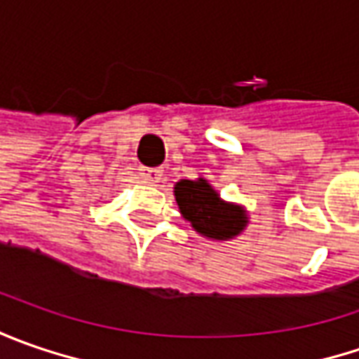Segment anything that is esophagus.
Returning <instances> with one entry per match:
<instances>
[{"mask_svg":"<svg viewBox=\"0 0 359 359\" xmlns=\"http://www.w3.org/2000/svg\"><path fill=\"white\" fill-rule=\"evenodd\" d=\"M140 175L149 186H158L161 182V170L159 168H140Z\"/></svg>","mask_w":359,"mask_h":359,"instance_id":"esophagus-1","label":"esophagus"}]
</instances>
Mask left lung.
Here are the masks:
<instances>
[{
    "label": "left lung",
    "mask_w": 359,
    "mask_h": 359,
    "mask_svg": "<svg viewBox=\"0 0 359 359\" xmlns=\"http://www.w3.org/2000/svg\"><path fill=\"white\" fill-rule=\"evenodd\" d=\"M175 201L180 212L198 233L210 240L228 241L248 226V215L241 205L228 203L208 184V180H180L175 187Z\"/></svg>",
    "instance_id": "obj_1"
}]
</instances>
